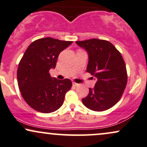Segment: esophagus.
Listing matches in <instances>:
<instances>
[{
  "label": "esophagus",
  "mask_w": 147,
  "mask_h": 147,
  "mask_svg": "<svg viewBox=\"0 0 147 147\" xmlns=\"http://www.w3.org/2000/svg\"><path fill=\"white\" fill-rule=\"evenodd\" d=\"M72 86H79V84L75 83V82H72Z\"/></svg>",
  "instance_id": "1"
}]
</instances>
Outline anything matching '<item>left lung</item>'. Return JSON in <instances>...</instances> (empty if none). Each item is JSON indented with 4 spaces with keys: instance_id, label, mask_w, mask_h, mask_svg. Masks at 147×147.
Returning <instances> with one entry per match:
<instances>
[{
    "instance_id": "obj_1",
    "label": "left lung",
    "mask_w": 147,
    "mask_h": 147,
    "mask_svg": "<svg viewBox=\"0 0 147 147\" xmlns=\"http://www.w3.org/2000/svg\"><path fill=\"white\" fill-rule=\"evenodd\" d=\"M88 55V72L97 80L93 88L82 99L84 105L95 111H104L113 107L122 97L127 73L122 55L115 47L105 40L92 39L76 41Z\"/></svg>"
}]
</instances>
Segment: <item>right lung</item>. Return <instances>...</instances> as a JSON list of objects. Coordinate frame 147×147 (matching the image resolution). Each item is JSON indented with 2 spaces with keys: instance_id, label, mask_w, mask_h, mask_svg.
I'll return each instance as SVG.
<instances>
[{
  "instance_id": "1",
  "label": "right lung",
  "mask_w": 147,
  "mask_h": 147,
  "mask_svg": "<svg viewBox=\"0 0 147 147\" xmlns=\"http://www.w3.org/2000/svg\"><path fill=\"white\" fill-rule=\"evenodd\" d=\"M72 43L46 37L32 42L25 50L18 64V85L23 98L34 110L49 113L63 104L72 82L52 77L49 71L55 68L60 52Z\"/></svg>"
}]
</instances>
